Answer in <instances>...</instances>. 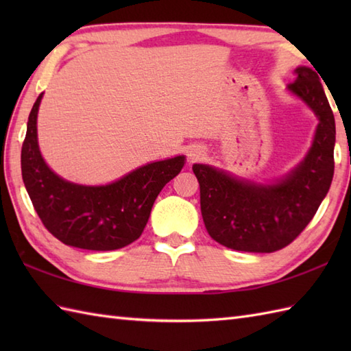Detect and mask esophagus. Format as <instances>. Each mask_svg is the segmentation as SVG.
Returning a JSON list of instances; mask_svg holds the SVG:
<instances>
[{
    "mask_svg": "<svg viewBox=\"0 0 351 351\" xmlns=\"http://www.w3.org/2000/svg\"><path fill=\"white\" fill-rule=\"evenodd\" d=\"M187 155H189V160L190 161H197V160H200L205 155V151H204L202 146H191L189 149V154Z\"/></svg>",
    "mask_w": 351,
    "mask_h": 351,
    "instance_id": "1",
    "label": "esophagus"
}]
</instances>
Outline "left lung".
Returning a JSON list of instances; mask_svg holds the SVG:
<instances>
[{
	"label": "left lung",
	"instance_id": "1",
	"mask_svg": "<svg viewBox=\"0 0 351 351\" xmlns=\"http://www.w3.org/2000/svg\"><path fill=\"white\" fill-rule=\"evenodd\" d=\"M288 92L318 119L311 149L288 175L259 184L210 164H193L205 228L213 240L229 249L253 253L283 249L308 226L330 189L337 131L318 73L299 66Z\"/></svg>",
	"mask_w": 351,
	"mask_h": 351
}]
</instances>
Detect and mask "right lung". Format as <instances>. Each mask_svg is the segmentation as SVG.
Listing matches in <instances>:
<instances>
[{
    "instance_id": "right-lung-1",
    "label": "right lung",
    "mask_w": 351,
    "mask_h": 351,
    "mask_svg": "<svg viewBox=\"0 0 351 351\" xmlns=\"http://www.w3.org/2000/svg\"><path fill=\"white\" fill-rule=\"evenodd\" d=\"M43 93L28 116L21 152L22 180L42 223L57 240L86 250H116L143 232L156 196L180 173L185 156L147 162L107 185L63 180L45 162L37 141V113Z\"/></svg>"
}]
</instances>
